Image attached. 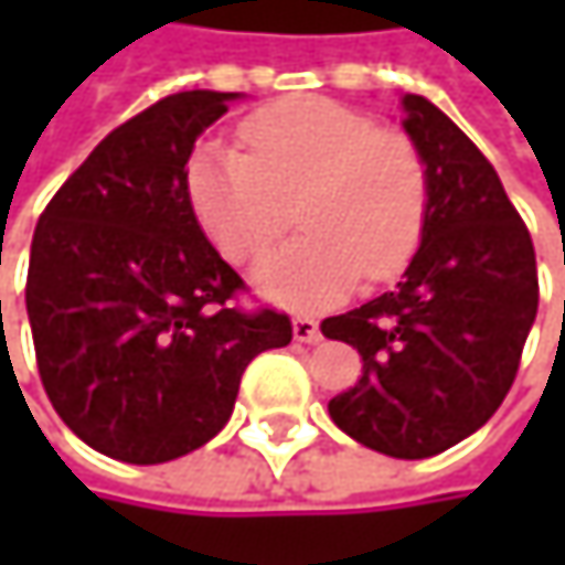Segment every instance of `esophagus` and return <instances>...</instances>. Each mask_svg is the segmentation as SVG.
Returning a JSON list of instances; mask_svg holds the SVG:
<instances>
[{"mask_svg": "<svg viewBox=\"0 0 565 565\" xmlns=\"http://www.w3.org/2000/svg\"><path fill=\"white\" fill-rule=\"evenodd\" d=\"M294 340H297V343H317V340H320V327H317V320H313V317H307V313L294 317Z\"/></svg>", "mask_w": 565, "mask_h": 565, "instance_id": "obj_1", "label": "esophagus"}]
</instances>
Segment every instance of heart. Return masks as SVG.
Masks as SVG:
<instances>
[{"label": "heart", "mask_w": 565, "mask_h": 565, "mask_svg": "<svg viewBox=\"0 0 565 565\" xmlns=\"http://www.w3.org/2000/svg\"><path fill=\"white\" fill-rule=\"evenodd\" d=\"M238 134L245 153L202 143L189 157L185 195L232 265L262 262L300 199L303 238L258 271L271 300L320 307L360 275L390 281L408 265L428 215V167L408 134L317 94L258 107Z\"/></svg>", "instance_id": "obj_1"}]
</instances>
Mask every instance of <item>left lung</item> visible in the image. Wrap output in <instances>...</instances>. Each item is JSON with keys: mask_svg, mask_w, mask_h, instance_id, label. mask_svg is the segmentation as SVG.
Instances as JSON below:
<instances>
[{"mask_svg": "<svg viewBox=\"0 0 565 565\" xmlns=\"http://www.w3.org/2000/svg\"><path fill=\"white\" fill-rule=\"evenodd\" d=\"M428 167L422 245L393 290L327 317L363 356L330 418L390 458H431L478 431L513 386L540 284L533 238L488 157L431 100L402 97Z\"/></svg>", "mask_w": 565, "mask_h": 565, "instance_id": "8db88e82", "label": "left lung"}]
</instances>
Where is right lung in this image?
<instances>
[{"instance_id": "add662e5", "label": "right lung", "mask_w": 565, "mask_h": 565, "mask_svg": "<svg viewBox=\"0 0 565 565\" xmlns=\"http://www.w3.org/2000/svg\"><path fill=\"white\" fill-rule=\"evenodd\" d=\"M238 94L179 90L110 130L45 205L25 307L42 386L94 451L163 465L215 438L245 366L290 317L248 290L192 215L195 137Z\"/></svg>"}]
</instances>
